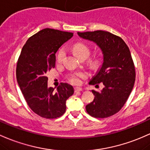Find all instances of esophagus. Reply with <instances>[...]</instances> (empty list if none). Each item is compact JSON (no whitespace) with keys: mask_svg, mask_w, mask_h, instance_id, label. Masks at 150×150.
<instances>
[{"mask_svg":"<svg viewBox=\"0 0 150 150\" xmlns=\"http://www.w3.org/2000/svg\"><path fill=\"white\" fill-rule=\"evenodd\" d=\"M74 90H75V93H78V92L82 91V90H83V89L80 88H74Z\"/></svg>","mask_w":150,"mask_h":150,"instance_id":"esophagus-1","label":"esophagus"}]
</instances>
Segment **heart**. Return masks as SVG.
<instances>
[{
    "instance_id": "b5f03b06",
    "label": "heart",
    "mask_w": 150,
    "mask_h": 150,
    "mask_svg": "<svg viewBox=\"0 0 150 150\" xmlns=\"http://www.w3.org/2000/svg\"><path fill=\"white\" fill-rule=\"evenodd\" d=\"M72 50L73 52H75V55H77L78 57H80V59L83 58V57H88L90 55V50H89L88 47L87 45H85V44L80 43H75V45L72 47ZM65 49L62 47L60 50H58L57 54V62H61L63 60L64 57L65 56ZM100 61L99 60H95L91 62V65L93 67H97L99 65ZM87 75L85 72L83 71H79V72H75L73 73L70 74L69 75V81L72 84H75V85H78L80 83V79L81 78H86Z\"/></svg>"
}]
</instances>
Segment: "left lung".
I'll use <instances>...</instances> for the list:
<instances>
[{"instance_id":"1","label":"left lung","mask_w":150,"mask_h":150,"mask_svg":"<svg viewBox=\"0 0 150 150\" xmlns=\"http://www.w3.org/2000/svg\"><path fill=\"white\" fill-rule=\"evenodd\" d=\"M80 38L93 41L101 49L103 62L90 85L104 88L93 90V101L86 105V111L95 118H105L116 114L129 98L135 81V68L129 47L119 36L104 30L78 32Z\"/></svg>"}]
</instances>
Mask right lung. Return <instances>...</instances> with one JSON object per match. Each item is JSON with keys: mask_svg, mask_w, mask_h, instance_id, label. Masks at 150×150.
Returning <instances> with one entry per match:
<instances>
[{"mask_svg": "<svg viewBox=\"0 0 150 150\" xmlns=\"http://www.w3.org/2000/svg\"><path fill=\"white\" fill-rule=\"evenodd\" d=\"M72 33L45 28L29 38L20 55L16 78L31 110L46 119L60 117L66 110V100L74 93L72 85L62 83L57 90L47 87L46 74L55 66V53L70 40Z\"/></svg>", "mask_w": 150, "mask_h": 150, "instance_id": "add662e5", "label": "right lung"}]
</instances>
